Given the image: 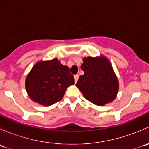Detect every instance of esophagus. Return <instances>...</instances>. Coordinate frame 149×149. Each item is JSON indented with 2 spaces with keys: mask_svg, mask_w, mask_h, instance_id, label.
Listing matches in <instances>:
<instances>
[{
  "mask_svg": "<svg viewBox=\"0 0 149 149\" xmlns=\"http://www.w3.org/2000/svg\"><path fill=\"white\" fill-rule=\"evenodd\" d=\"M79 74H76L74 76V79H75V82H77L78 79H79Z\"/></svg>",
  "mask_w": 149,
  "mask_h": 149,
  "instance_id": "34e87169",
  "label": "esophagus"
}]
</instances>
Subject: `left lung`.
Returning a JSON list of instances; mask_svg holds the SVG:
<instances>
[{
    "mask_svg": "<svg viewBox=\"0 0 149 149\" xmlns=\"http://www.w3.org/2000/svg\"><path fill=\"white\" fill-rule=\"evenodd\" d=\"M81 68L84 74L79 77L76 86L87 100L94 104L104 105L115 100L119 85L107 58H85Z\"/></svg>",
    "mask_w": 149,
    "mask_h": 149,
    "instance_id": "left-lung-1",
    "label": "left lung"
}]
</instances>
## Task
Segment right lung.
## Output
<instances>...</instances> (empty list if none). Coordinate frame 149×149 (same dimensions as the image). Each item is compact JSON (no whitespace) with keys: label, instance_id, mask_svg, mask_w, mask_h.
Instances as JSON below:
<instances>
[{"label":"right lung","instance_id":"obj_1","mask_svg":"<svg viewBox=\"0 0 149 149\" xmlns=\"http://www.w3.org/2000/svg\"><path fill=\"white\" fill-rule=\"evenodd\" d=\"M74 84L69 68L55 58L34 65L26 79V88L31 100L50 106L61 101L66 88Z\"/></svg>","mask_w":149,"mask_h":149}]
</instances>
